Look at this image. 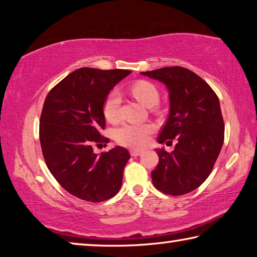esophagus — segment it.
<instances>
[{"mask_svg":"<svg viewBox=\"0 0 257 257\" xmlns=\"http://www.w3.org/2000/svg\"><path fill=\"white\" fill-rule=\"evenodd\" d=\"M130 154H132V156H139L143 154V151H139V150H132L130 151Z\"/></svg>","mask_w":257,"mask_h":257,"instance_id":"1","label":"esophagus"}]
</instances>
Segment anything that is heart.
Instances as JSON below:
<instances>
[{"instance_id":"b5f03b06","label":"heart","mask_w":257,"mask_h":257,"mask_svg":"<svg viewBox=\"0 0 257 257\" xmlns=\"http://www.w3.org/2000/svg\"><path fill=\"white\" fill-rule=\"evenodd\" d=\"M130 92L147 107H152L159 103V90L150 81H136L130 87ZM120 95L116 92H111L104 99L103 104V112L106 120L110 122H116L120 119ZM152 132H153V125L151 124L125 123L115 130V139L119 144L123 146L141 149L147 144Z\"/></svg>"}]
</instances>
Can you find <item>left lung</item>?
<instances>
[{"mask_svg":"<svg viewBox=\"0 0 257 257\" xmlns=\"http://www.w3.org/2000/svg\"><path fill=\"white\" fill-rule=\"evenodd\" d=\"M142 75L163 82L169 92L170 112L158 142L178 141L171 153L156 150L159 163L152 171L153 185L172 196L190 193L210 176L222 149L224 122L219 98L186 68L165 67Z\"/></svg>","mask_w":257,"mask_h":257,"instance_id":"8db88e82","label":"left lung"}]
</instances>
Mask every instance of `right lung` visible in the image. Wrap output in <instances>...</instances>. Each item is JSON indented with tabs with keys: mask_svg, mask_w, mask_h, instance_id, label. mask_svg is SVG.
Here are the masks:
<instances>
[{
	"mask_svg": "<svg viewBox=\"0 0 257 257\" xmlns=\"http://www.w3.org/2000/svg\"><path fill=\"white\" fill-rule=\"evenodd\" d=\"M130 70L80 68L50 90L43 105L40 141L47 168L73 196L99 203L116 195L122 185L129 152L115 146L95 154L94 145L108 143L103 104L110 90Z\"/></svg>",
	"mask_w": 257,
	"mask_h": 257,
	"instance_id": "obj_1",
	"label": "right lung"
}]
</instances>
